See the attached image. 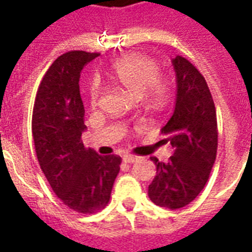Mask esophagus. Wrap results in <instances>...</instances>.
<instances>
[{
	"label": "esophagus",
	"instance_id": "34e87169",
	"mask_svg": "<svg viewBox=\"0 0 252 252\" xmlns=\"http://www.w3.org/2000/svg\"><path fill=\"white\" fill-rule=\"evenodd\" d=\"M138 158L140 157H137V156L126 154V156H124V158H123V159H124V162H126V163H133V162L138 161Z\"/></svg>",
	"mask_w": 252,
	"mask_h": 252
}]
</instances>
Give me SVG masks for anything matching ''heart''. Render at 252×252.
I'll use <instances>...</instances> for the list:
<instances>
[{
    "label": "heart",
    "instance_id": "obj_1",
    "mask_svg": "<svg viewBox=\"0 0 252 252\" xmlns=\"http://www.w3.org/2000/svg\"><path fill=\"white\" fill-rule=\"evenodd\" d=\"M110 77L133 96H145L154 106H161L168 96L170 84L161 74L157 61L142 55H129L111 65ZM103 93L99 82H91L89 89L91 106H96Z\"/></svg>",
    "mask_w": 252,
    "mask_h": 252
}]
</instances>
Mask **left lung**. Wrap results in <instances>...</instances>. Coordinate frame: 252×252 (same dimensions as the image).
Instances as JSON below:
<instances>
[{"instance_id":"obj_1","label":"left lung","mask_w":252,"mask_h":252,"mask_svg":"<svg viewBox=\"0 0 252 252\" xmlns=\"http://www.w3.org/2000/svg\"><path fill=\"white\" fill-rule=\"evenodd\" d=\"M172 65L178 87L175 110L161 133L174 154L166 163L150 158L157 166V175L148 195L156 205L179 209L193 201L209 179L219 129L215 102L203 74L182 56H176Z\"/></svg>"}]
</instances>
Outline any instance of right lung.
I'll list each match as a JSON object with an SVG mask.
<instances>
[{
	"instance_id": "1",
	"label": "right lung",
	"mask_w": 252,
	"mask_h": 252,
	"mask_svg": "<svg viewBox=\"0 0 252 252\" xmlns=\"http://www.w3.org/2000/svg\"><path fill=\"white\" fill-rule=\"evenodd\" d=\"M98 53L70 51L43 77L32 110V137L41 171L53 192L73 211L91 215L110 201L122 158L99 156L82 142L85 108L81 70Z\"/></svg>"
}]
</instances>
